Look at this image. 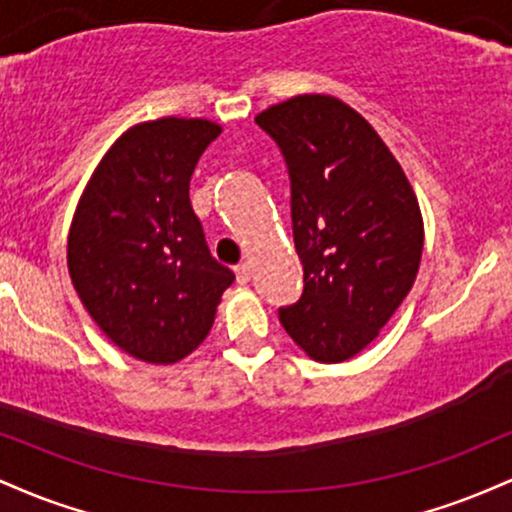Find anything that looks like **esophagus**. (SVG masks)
<instances>
[{
	"label": "esophagus",
	"instance_id": "1",
	"mask_svg": "<svg viewBox=\"0 0 512 512\" xmlns=\"http://www.w3.org/2000/svg\"><path fill=\"white\" fill-rule=\"evenodd\" d=\"M236 279L238 284H248V281L252 279V267L248 262H240L236 267Z\"/></svg>",
	"mask_w": 512,
	"mask_h": 512
}]
</instances>
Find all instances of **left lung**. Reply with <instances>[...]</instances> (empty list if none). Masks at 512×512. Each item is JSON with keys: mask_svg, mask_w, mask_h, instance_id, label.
<instances>
[{"mask_svg": "<svg viewBox=\"0 0 512 512\" xmlns=\"http://www.w3.org/2000/svg\"><path fill=\"white\" fill-rule=\"evenodd\" d=\"M291 178L303 293L279 320L310 358L342 363L378 337L407 298L424 221L407 175L354 108L296 96L255 117Z\"/></svg>", "mask_w": 512, "mask_h": 512, "instance_id": "obj_1", "label": "left lung"}]
</instances>
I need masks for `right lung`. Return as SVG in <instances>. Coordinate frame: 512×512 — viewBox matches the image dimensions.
<instances>
[{
  "mask_svg": "<svg viewBox=\"0 0 512 512\" xmlns=\"http://www.w3.org/2000/svg\"><path fill=\"white\" fill-rule=\"evenodd\" d=\"M221 134L209 120L161 117L127 129L93 170L69 228L81 303L129 356L180 361L207 339L236 274L211 257L190 180Z\"/></svg>",
  "mask_w": 512,
  "mask_h": 512,
  "instance_id": "obj_1",
  "label": "right lung"
}]
</instances>
